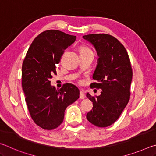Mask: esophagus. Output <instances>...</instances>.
<instances>
[{
	"label": "esophagus",
	"mask_w": 156,
	"mask_h": 156,
	"mask_svg": "<svg viewBox=\"0 0 156 156\" xmlns=\"http://www.w3.org/2000/svg\"><path fill=\"white\" fill-rule=\"evenodd\" d=\"M85 98V95L84 94L83 91H80V99H84Z\"/></svg>",
	"instance_id": "obj_1"
}]
</instances>
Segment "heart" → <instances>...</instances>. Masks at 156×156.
<instances>
[{"instance_id": "obj_1", "label": "heart", "mask_w": 156, "mask_h": 156, "mask_svg": "<svg viewBox=\"0 0 156 156\" xmlns=\"http://www.w3.org/2000/svg\"><path fill=\"white\" fill-rule=\"evenodd\" d=\"M91 51L90 49L87 47H82L80 48V51Z\"/></svg>"}]
</instances>
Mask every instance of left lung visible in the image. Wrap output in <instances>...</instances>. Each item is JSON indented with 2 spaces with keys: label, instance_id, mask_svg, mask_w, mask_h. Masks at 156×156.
Instances as JSON below:
<instances>
[{
  "label": "left lung",
  "instance_id": "obj_1",
  "mask_svg": "<svg viewBox=\"0 0 156 156\" xmlns=\"http://www.w3.org/2000/svg\"><path fill=\"white\" fill-rule=\"evenodd\" d=\"M83 38L93 44L99 57L93 74L98 83L91 86L102 89L98 96L87 94L93 102L87 118L95 126L106 127L118 119L130 98L133 76L130 59L122 43L109 34H88Z\"/></svg>",
  "mask_w": 156,
  "mask_h": 156
}]
</instances>
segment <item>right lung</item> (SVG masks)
Returning a JSON list of instances; mask_svg holds the SVG:
<instances>
[{
    "label": "right lung",
    "instance_id": "right-lung-1",
    "mask_svg": "<svg viewBox=\"0 0 156 156\" xmlns=\"http://www.w3.org/2000/svg\"><path fill=\"white\" fill-rule=\"evenodd\" d=\"M76 38L59 30L44 31L34 39L23 60L22 87L29 112L34 122L46 130L56 129L62 122L66 108L80 95L72 84L56 89L49 81L53 73L56 74V64L64 51Z\"/></svg>",
    "mask_w": 156,
    "mask_h": 156
}]
</instances>
